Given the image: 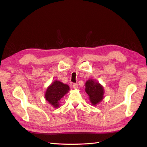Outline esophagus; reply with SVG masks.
<instances>
[{
  "instance_id": "34e87169",
  "label": "esophagus",
  "mask_w": 147,
  "mask_h": 147,
  "mask_svg": "<svg viewBox=\"0 0 147 147\" xmlns=\"http://www.w3.org/2000/svg\"><path fill=\"white\" fill-rule=\"evenodd\" d=\"M78 84L77 83H74L73 84V88L74 89H77L78 88Z\"/></svg>"
}]
</instances>
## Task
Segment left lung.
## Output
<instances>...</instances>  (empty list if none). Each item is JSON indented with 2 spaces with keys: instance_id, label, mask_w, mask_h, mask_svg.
Returning a JSON list of instances; mask_svg holds the SVG:
<instances>
[{
  "instance_id": "left-lung-1",
  "label": "left lung",
  "mask_w": 147,
  "mask_h": 147,
  "mask_svg": "<svg viewBox=\"0 0 147 147\" xmlns=\"http://www.w3.org/2000/svg\"><path fill=\"white\" fill-rule=\"evenodd\" d=\"M85 91L89 96L92 105H96L103 99L104 88L99 83L92 79L88 80L85 83Z\"/></svg>"
}]
</instances>
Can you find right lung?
I'll return each mask as SVG.
<instances>
[{
	"label": "right lung",
	"instance_id": "add662e5",
	"mask_svg": "<svg viewBox=\"0 0 147 147\" xmlns=\"http://www.w3.org/2000/svg\"><path fill=\"white\" fill-rule=\"evenodd\" d=\"M69 90L70 88L67 84L55 80L47 88L45 95V99L53 107H59L61 99L69 92Z\"/></svg>",
	"mask_w": 147,
	"mask_h": 147
}]
</instances>
